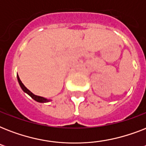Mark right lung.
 <instances>
[{
  "mask_svg": "<svg viewBox=\"0 0 146 146\" xmlns=\"http://www.w3.org/2000/svg\"><path fill=\"white\" fill-rule=\"evenodd\" d=\"M17 80H18V82H19V85H20V87L22 88V89L26 93H27L29 95V96H30L31 97L33 98V99L35 100L36 102H41V103H44V102H49V100L46 99V98H44L43 97H41V96H35V95H34L33 93H32L27 88H26L25 86H24L23 84V82H21V80H20V79H19V76L17 75Z\"/></svg>",
  "mask_w": 146,
  "mask_h": 146,
  "instance_id": "1",
  "label": "right lung"
}]
</instances>
